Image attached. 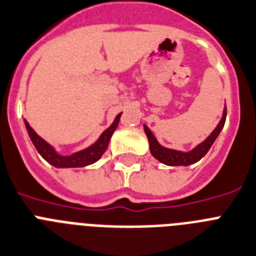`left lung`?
Segmentation results:
<instances>
[{
  "label": "left lung",
  "mask_w": 256,
  "mask_h": 256,
  "mask_svg": "<svg viewBox=\"0 0 256 256\" xmlns=\"http://www.w3.org/2000/svg\"><path fill=\"white\" fill-rule=\"evenodd\" d=\"M226 121V106L224 108V112H222L221 121L218 122V124L216 126V128L210 132V135H208V138L205 140H202L201 143H198L194 148H192L190 151H180V150H174L168 148V147L162 146L160 143L158 142V139L155 138V135L152 134V132L147 128L146 124H143V128H144V132L147 135V139H148L150 143V151H151V155H152L156 160H159L160 163L166 164V166H171V167H178V166H190V164H194L197 162L202 159L206 152L210 150L212 144L214 143V140L217 139V136L220 135L221 130L224 128V124Z\"/></svg>",
  "instance_id": "obj_1"
}]
</instances>
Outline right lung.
Instances as JSON below:
<instances>
[{"instance_id":"1","label":"right lung","mask_w":256,"mask_h":256,"mask_svg":"<svg viewBox=\"0 0 256 256\" xmlns=\"http://www.w3.org/2000/svg\"><path fill=\"white\" fill-rule=\"evenodd\" d=\"M121 114L122 113L116 116L113 124H110L109 128H108L102 134L100 135L98 139H97L93 144L88 146L86 148L70 154V155H62V154L58 152L55 150V147L51 146L48 142H46L44 139L42 138V136H39V135L34 132V128H31L26 120H24V121L27 132H28V136H30L31 139V142H32V144L35 146V148H36V151L39 152V155H40L46 162H48L51 166H54V167L56 168H78L86 167L89 164L96 163L100 158L102 156L104 152L106 151L108 144H109L110 138H112L114 130L117 128L118 124H120Z\"/></svg>"}]
</instances>
